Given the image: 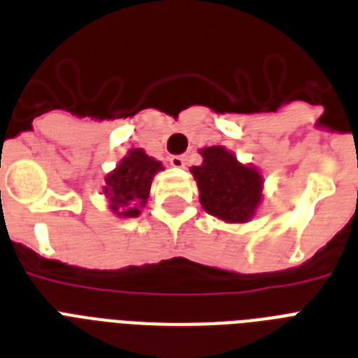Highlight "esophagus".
Listing matches in <instances>:
<instances>
[{"mask_svg": "<svg viewBox=\"0 0 358 358\" xmlns=\"http://www.w3.org/2000/svg\"><path fill=\"white\" fill-rule=\"evenodd\" d=\"M169 162H171V165H173V167L184 169L185 163H187V157H185V156H171V159H169Z\"/></svg>", "mask_w": 358, "mask_h": 358, "instance_id": "1", "label": "esophagus"}]
</instances>
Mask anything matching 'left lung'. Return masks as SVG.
Instances as JSON below:
<instances>
[{"instance_id": "obj_1", "label": "left lung", "mask_w": 358, "mask_h": 358, "mask_svg": "<svg viewBox=\"0 0 358 358\" xmlns=\"http://www.w3.org/2000/svg\"><path fill=\"white\" fill-rule=\"evenodd\" d=\"M202 163L191 167L202 208L224 223H247L262 202L264 178L224 146L201 148Z\"/></svg>"}]
</instances>
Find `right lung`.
<instances>
[{
    "label": "right lung",
    "instance_id": "add662e5",
    "mask_svg": "<svg viewBox=\"0 0 358 358\" xmlns=\"http://www.w3.org/2000/svg\"><path fill=\"white\" fill-rule=\"evenodd\" d=\"M163 171L162 162L148 156L143 148H131L106 176L103 195L109 210L119 217H137L150 196L152 180Z\"/></svg>",
    "mask_w": 358,
    "mask_h": 358
}]
</instances>
